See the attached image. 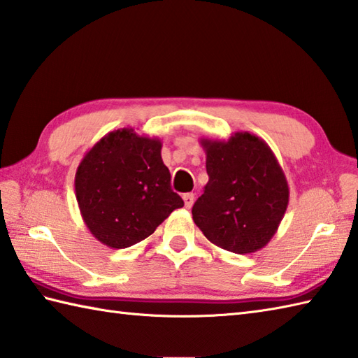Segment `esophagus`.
Instances as JSON below:
<instances>
[{"mask_svg": "<svg viewBox=\"0 0 358 358\" xmlns=\"http://www.w3.org/2000/svg\"><path fill=\"white\" fill-rule=\"evenodd\" d=\"M194 199H195V195L192 194V192H187V194H185L183 195V200H185V206L189 209L192 206V203H194Z\"/></svg>", "mask_w": 358, "mask_h": 358, "instance_id": "obj_1", "label": "esophagus"}]
</instances>
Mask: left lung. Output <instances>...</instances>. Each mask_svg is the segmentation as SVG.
<instances>
[{"label": "left lung", "instance_id": "left-lung-1", "mask_svg": "<svg viewBox=\"0 0 358 358\" xmlns=\"http://www.w3.org/2000/svg\"><path fill=\"white\" fill-rule=\"evenodd\" d=\"M209 181L192 219L209 242L231 253L264 248L289 205V185L268 144L250 131L201 138Z\"/></svg>", "mask_w": 358, "mask_h": 358}]
</instances>
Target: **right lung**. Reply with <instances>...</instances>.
I'll use <instances>...</instances> for the list:
<instances>
[{"instance_id":"right-lung-1","label":"right lung","mask_w":358,"mask_h":358,"mask_svg":"<svg viewBox=\"0 0 358 358\" xmlns=\"http://www.w3.org/2000/svg\"><path fill=\"white\" fill-rule=\"evenodd\" d=\"M158 138L117 129L82 158L74 187L90 233L110 248H127L149 237L183 200L171 189V172Z\"/></svg>"}]
</instances>
